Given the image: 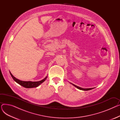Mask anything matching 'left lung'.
I'll list each match as a JSON object with an SVG mask.
<instances>
[{
  "label": "left lung",
  "instance_id": "left-lung-1",
  "mask_svg": "<svg viewBox=\"0 0 120 120\" xmlns=\"http://www.w3.org/2000/svg\"><path fill=\"white\" fill-rule=\"evenodd\" d=\"M74 86H75V87H76L77 89H79V90H92V89H93V88H90V89H83V88H81V87H79V86H76V85H74V84H72Z\"/></svg>",
  "mask_w": 120,
  "mask_h": 120
}]
</instances>
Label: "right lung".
<instances>
[{
	"mask_svg": "<svg viewBox=\"0 0 120 120\" xmlns=\"http://www.w3.org/2000/svg\"><path fill=\"white\" fill-rule=\"evenodd\" d=\"M11 76L12 77V79H13L17 83L19 84L20 85L23 86L24 87L26 88H33V87H37L38 86H39L41 84H42L43 82L45 81V80L47 79V77H46L44 79L38 82H31V81H23L20 80H18L16 79L15 77L10 72Z\"/></svg>",
	"mask_w": 120,
	"mask_h": 120,
	"instance_id": "1",
	"label": "right lung"
}]
</instances>
